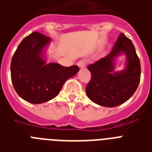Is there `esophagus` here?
Masks as SVG:
<instances>
[{
	"instance_id": "1",
	"label": "esophagus",
	"mask_w": 152,
	"mask_h": 152,
	"mask_svg": "<svg viewBox=\"0 0 152 152\" xmlns=\"http://www.w3.org/2000/svg\"><path fill=\"white\" fill-rule=\"evenodd\" d=\"M78 64V66L80 68V69H83V68H85L86 66V61L85 60H80V61L77 63Z\"/></svg>"
}]
</instances>
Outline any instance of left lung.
<instances>
[{"instance_id":"1","label":"left lung","mask_w":152,"mask_h":152,"mask_svg":"<svg viewBox=\"0 0 152 152\" xmlns=\"http://www.w3.org/2000/svg\"><path fill=\"white\" fill-rule=\"evenodd\" d=\"M121 53L127 57L124 70L114 72V59ZM91 80L86 87L88 98L95 103L114 107L124 103L134 94L140 80V62L129 39L121 33L107 56L88 66Z\"/></svg>"}]
</instances>
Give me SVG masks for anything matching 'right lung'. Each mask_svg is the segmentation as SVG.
<instances>
[{
  "label": "right lung",
  "mask_w": 152,
  "mask_h": 152,
  "mask_svg": "<svg viewBox=\"0 0 152 152\" xmlns=\"http://www.w3.org/2000/svg\"><path fill=\"white\" fill-rule=\"evenodd\" d=\"M50 42L49 37L33 32L23 39L12 58L13 87L23 99L31 103H43L56 97L64 82L80 70L77 65L46 64L43 50Z\"/></svg>",
  "instance_id": "add662e5"
}]
</instances>
